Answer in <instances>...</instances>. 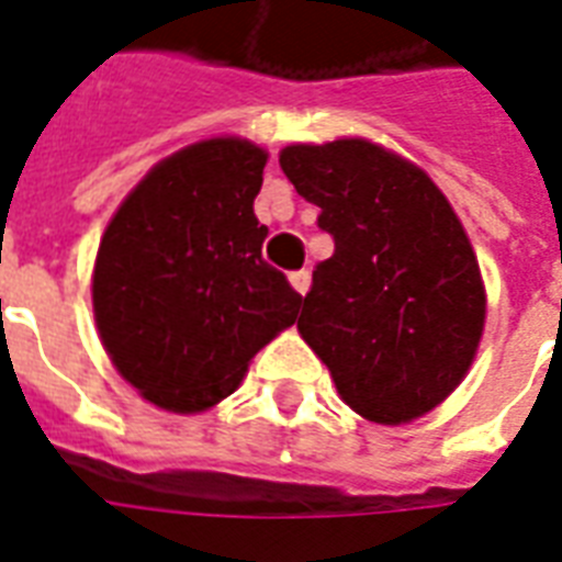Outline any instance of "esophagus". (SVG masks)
<instances>
[{
  "label": "esophagus",
  "mask_w": 562,
  "mask_h": 562,
  "mask_svg": "<svg viewBox=\"0 0 562 562\" xmlns=\"http://www.w3.org/2000/svg\"><path fill=\"white\" fill-rule=\"evenodd\" d=\"M310 280H313V277H310V270H294L292 277H289V282H292V289L297 294L310 292Z\"/></svg>",
  "instance_id": "esophagus-1"
}]
</instances>
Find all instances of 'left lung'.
I'll return each instance as SVG.
<instances>
[{"instance_id":"obj_1","label":"left lung","mask_w":562,"mask_h":562,"mask_svg":"<svg viewBox=\"0 0 562 562\" xmlns=\"http://www.w3.org/2000/svg\"><path fill=\"white\" fill-rule=\"evenodd\" d=\"M280 166L334 256L315 265L297 330L360 417L429 414L471 369L485 322L480 265L419 166L369 139L289 145Z\"/></svg>"}]
</instances>
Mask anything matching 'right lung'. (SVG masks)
Wrapping results in <instances>:
<instances>
[{
	"instance_id": "add662e5",
	"label": "right lung",
	"mask_w": 562,
	"mask_h": 562,
	"mask_svg": "<svg viewBox=\"0 0 562 562\" xmlns=\"http://www.w3.org/2000/svg\"><path fill=\"white\" fill-rule=\"evenodd\" d=\"M268 154L205 139L154 166L103 232L91 301L106 355L157 408L193 414L226 398L249 360L301 310L261 259L252 214Z\"/></svg>"
}]
</instances>
